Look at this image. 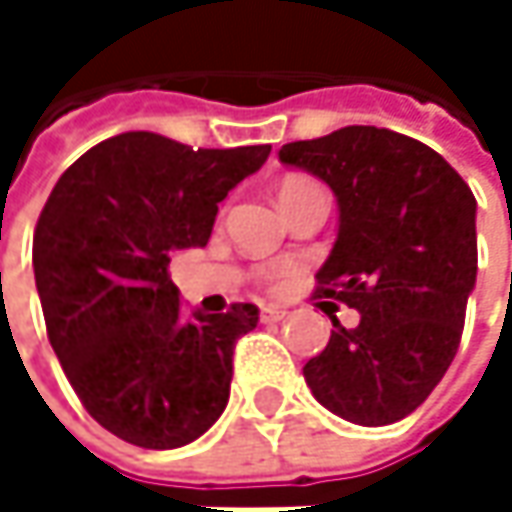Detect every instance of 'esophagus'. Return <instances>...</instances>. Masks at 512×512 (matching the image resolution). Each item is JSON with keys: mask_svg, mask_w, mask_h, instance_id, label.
Listing matches in <instances>:
<instances>
[{"mask_svg": "<svg viewBox=\"0 0 512 512\" xmlns=\"http://www.w3.org/2000/svg\"><path fill=\"white\" fill-rule=\"evenodd\" d=\"M284 317H287V311L278 308V305H263V308H260V320H263V323H281Z\"/></svg>", "mask_w": 512, "mask_h": 512, "instance_id": "1", "label": "esophagus"}]
</instances>
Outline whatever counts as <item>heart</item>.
<instances>
[{
    "mask_svg": "<svg viewBox=\"0 0 512 512\" xmlns=\"http://www.w3.org/2000/svg\"><path fill=\"white\" fill-rule=\"evenodd\" d=\"M305 183H308V180H296V177H293V180H284V183H281V192L296 189V186H305ZM281 192H278V195H281Z\"/></svg>",
    "mask_w": 512,
    "mask_h": 512,
    "instance_id": "b5f03b06",
    "label": "heart"
}]
</instances>
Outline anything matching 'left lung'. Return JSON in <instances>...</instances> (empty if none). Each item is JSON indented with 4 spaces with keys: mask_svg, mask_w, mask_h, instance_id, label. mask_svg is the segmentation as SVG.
<instances>
[{
    "mask_svg": "<svg viewBox=\"0 0 512 512\" xmlns=\"http://www.w3.org/2000/svg\"><path fill=\"white\" fill-rule=\"evenodd\" d=\"M329 183L338 240L317 272L335 314L332 338L305 367L311 394L344 421L385 427L412 415L457 356L477 278V201L433 148L394 130L344 127L278 151Z\"/></svg>",
    "mask_w": 512,
    "mask_h": 512,
    "instance_id": "8db88e82",
    "label": "left lung"
}]
</instances>
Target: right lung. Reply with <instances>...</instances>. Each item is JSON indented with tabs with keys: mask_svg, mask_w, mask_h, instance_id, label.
<instances>
[{
	"mask_svg": "<svg viewBox=\"0 0 512 512\" xmlns=\"http://www.w3.org/2000/svg\"><path fill=\"white\" fill-rule=\"evenodd\" d=\"M269 151L121 133L79 156L41 210L32 263L52 350L88 415L136 448H183L228 406L257 308L186 314L168 263L207 246L219 201Z\"/></svg>",
	"mask_w": 512,
	"mask_h": 512,
	"instance_id": "right-lung-1",
	"label": "right lung"
}]
</instances>
